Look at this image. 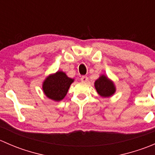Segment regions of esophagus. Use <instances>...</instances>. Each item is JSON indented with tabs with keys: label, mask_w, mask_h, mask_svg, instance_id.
Returning a JSON list of instances; mask_svg holds the SVG:
<instances>
[{
	"label": "esophagus",
	"mask_w": 155,
	"mask_h": 155,
	"mask_svg": "<svg viewBox=\"0 0 155 155\" xmlns=\"http://www.w3.org/2000/svg\"><path fill=\"white\" fill-rule=\"evenodd\" d=\"M81 81L83 82H87V81H88V78H87V76H83L81 77Z\"/></svg>",
	"instance_id": "esophagus-1"
}]
</instances>
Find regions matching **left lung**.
<instances>
[{
	"mask_svg": "<svg viewBox=\"0 0 155 155\" xmlns=\"http://www.w3.org/2000/svg\"><path fill=\"white\" fill-rule=\"evenodd\" d=\"M94 86L98 94L103 97H109L113 95L115 92V87L113 82L108 79L105 75H101L99 79L94 82Z\"/></svg>",
	"mask_w": 155,
	"mask_h": 155,
	"instance_id": "8db88e82",
	"label": "left lung"
}]
</instances>
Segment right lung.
<instances>
[{"instance_id": "add662e5", "label": "right lung", "mask_w": 155, "mask_h": 155, "mask_svg": "<svg viewBox=\"0 0 155 155\" xmlns=\"http://www.w3.org/2000/svg\"><path fill=\"white\" fill-rule=\"evenodd\" d=\"M74 79L68 77L63 71H58L46 77L43 83L45 95L54 101H60L68 94L70 85Z\"/></svg>"}]
</instances>
